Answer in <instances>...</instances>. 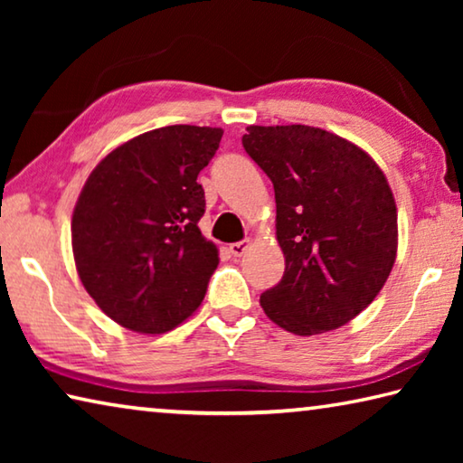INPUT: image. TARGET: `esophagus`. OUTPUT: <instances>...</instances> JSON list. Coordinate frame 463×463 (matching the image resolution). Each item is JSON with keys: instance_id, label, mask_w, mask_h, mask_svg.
Wrapping results in <instances>:
<instances>
[{"instance_id": "34e87169", "label": "esophagus", "mask_w": 463, "mask_h": 463, "mask_svg": "<svg viewBox=\"0 0 463 463\" xmlns=\"http://www.w3.org/2000/svg\"><path fill=\"white\" fill-rule=\"evenodd\" d=\"M249 245H250L249 239L239 241V242H232V245H231V253H232L234 257H241V255L245 253V250L249 249Z\"/></svg>"}]
</instances>
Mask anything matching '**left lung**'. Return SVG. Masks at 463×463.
<instances>
[{"instance_id": "1", "label": "left lung", "mask_w": 463, "mask_h": 463, "mask_svg": "<svg viewBox=\"0 0 463 463\" xmlns=\"http://www.w3.org/2000/svg\"><path fill=\"white\" fill-rule=\"evenodd\" d=\"M242 146L273 184L276 237L286 257L261 308L308 336L370 307L396 261L398 214L383 171L357 145L323 128L247 127Z\"/></svg>"}]
</instances>
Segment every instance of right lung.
Here are the masks:
<instances>
[{
    "mask_svg": "<svg viewBox=\"0 0 463 463\" xmlns=\"http://www.w3.org/2000/svg\"><path fill=\"white\" fill-rule=\"evenodd\" d=\"M222 128L174 124L116 146L75 203V268L98 307L130 331L161 335L192 317L218 265L198 229V174Z\"/></svg>",
    "mask_w": 463,
    "mask_h": 463,
    "instance_id": "obj_1",
    "label": "right lung"
}]
</instances>
